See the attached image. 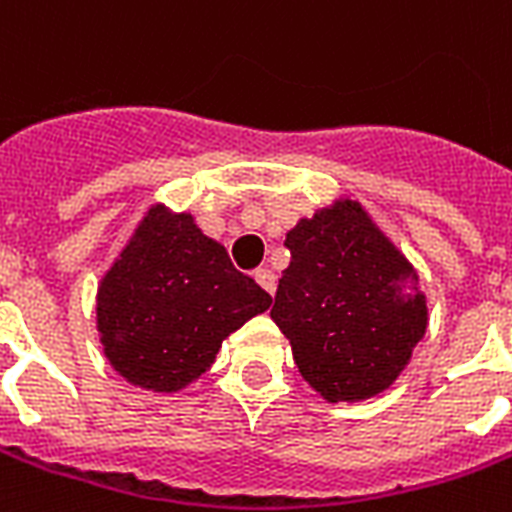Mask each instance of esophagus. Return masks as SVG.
Instances as JSON below:
<instances>
[{
  "instance_id": "1",
  "label": "esophagus",
  "mask_w": 512,
  "mask_h": 512,
  "mask_svg": "<svg viewBox=\"0 0 512 512\" xmlns=\"http://www.w3.org/2000/svg\"><path fill=\"white\" fill-rule=\"evenodd\" d=\"M255 281L260 286H263V289L270 294V297L276 294V273H273V270H270V268H257L255 270Z\"/></svg>"
}]
</instances>
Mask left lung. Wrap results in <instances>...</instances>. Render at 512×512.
Here are the masks:
<instances>
[{"mask_svg": "<svg viewBox=\"0 0 512 512\" xmlns=\"http://www.w3.org/2000/svg\"><path fill=\"white\" fill-rule=\"evenodd\" d=\"M292 263L270 318L326 402L386 392L429 326L413 263L357 199L339 197L286 234Z\"/></svg>", "mask_w": 512, "mask_h": 512, "instance_id": "left-lung-1", "label": "left lung"}]
</instances>
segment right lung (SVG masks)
<instances>
[{"label":"right lung","instance_id":"obj_1","mask_svg":"<svg viewBox=\"0 0 512 512\" xmlns=\"http://www.w3.org/2000/svg\"><path fill=\"white\" fill-rule=\"evenodd\" d=\"M270 302L194 215L157 202L99 281V342L128 384L173 394L210 371L223 339Z\"/></svg>","mask_w":512,"mask_h":512}]
</instances>
